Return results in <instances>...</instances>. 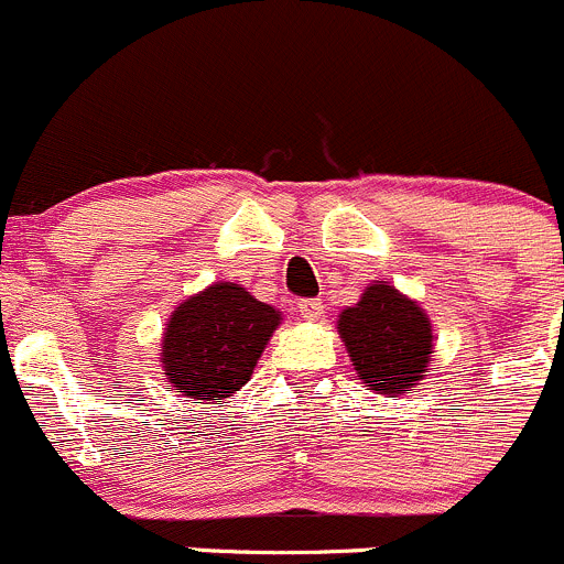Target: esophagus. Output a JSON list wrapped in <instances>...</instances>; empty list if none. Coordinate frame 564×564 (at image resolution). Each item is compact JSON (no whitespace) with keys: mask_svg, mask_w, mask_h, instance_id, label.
Instances as JSON below:
<instances>
[{"mask_svg":"<svg viewBox=\"0 0 564 564\" xmlns=\"http://www.w3.org/2000/svg\"><path fill=\"white\" fill-rule=\"evenodd\" d=\"M323 310H326V306H323L321 299H301L299 301V312L304 321H317V317L323 315Z\"/></svg>","mask_w":564,"mask_h":564,"instance_id":"obj_1","label":"esophagus"}]
</instances>
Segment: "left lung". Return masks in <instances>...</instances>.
Instances as JSON below:
<instances>
[{
    "instance_id": "obj_1",
    "label": "left lung",
    "mask_w": 564,
    "mask_h": 564,
    "mask_svg": "<svg viewBox=\"0 0 564 564\" xmlns=\"http://www.w3.org/2000/svg\"><path fill=\"white\" fill-rule=\"evenodd\" d=\"M339 334L359 378L378 394L411 392L433 354L427 315L389 284H370L339 315Z\"/></svg>"
}]
</instances>
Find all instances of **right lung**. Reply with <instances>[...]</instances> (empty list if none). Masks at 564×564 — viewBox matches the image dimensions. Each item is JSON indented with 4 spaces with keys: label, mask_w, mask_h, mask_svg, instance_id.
<instances>
[{
    "label": "right lung",
    "mask_w": 564,
    "mask_h": 564,
    "mask_svg": "<svg viewBox=\"0 0 564 564\" xmlns=\"http://www.w3.org/2000/svg\"><path fill=\"white\" fill-rule=\"evenodd\" d=\"M280 321L274 306L241 284H210L172 312L161 354L164 376L188 398H230L249 381Z\"/></svg>",
    "instance_id": "obj_1"
}]
</instances>
